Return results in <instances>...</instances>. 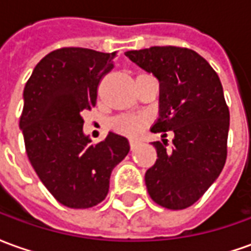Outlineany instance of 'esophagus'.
<instances>
[{
    "instance_id": "esophagus-1",
    "label": "esophagus",
    "mask_w": 251,
    "mask_h": 251,
    "mask_svg": "<svg viewBox=\"0 0 251 251\" xmlns=\"http://www.w3.org/2000/svg\"><path fill=\"white\" fill-rule=\"evenodd\" d=\"M129 145H130V149L133 151V149L136 148V141H134V140H130V141H129Z\"/></svg>"
}]
</instances>
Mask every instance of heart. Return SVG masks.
<instances>
[{
	"label": "heart",
	"mask_w": 251,
	"mask_h": 251,
	"mask_svg": "<svg viewBox=\"0 0 251 251\" xmlns=\"http://www.w3.org/2000/svg\"><path fill=\"white\" fill-rule=\"evenodd\" d=\"M147 117L144 115H120L111 121V127L115 131L127 137H136L147 125Z\"/></svg>",
	"instance_id": "heart-1"
}]
</instances>
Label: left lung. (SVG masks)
I'll list each match as a JSON object with an SVG mask.
<instances>
[{
    "label": "left lung",
    "instance_id": "8db88e82",
    "mask_svg": "<svg viewBox=\"0 0 251 251\" xmlns=\"http://www.w3.org/2000/svg\"><path fill=\"white\" fill-rule=\"evenodd\" d=\"M125 55L160 82V117L153 133L172 130V147L153 142L157 160L145 174L149 196L184 210L204 195L226 164L230 113L218 74L188 48L151 47Z\"/></svg>",
    "mask_w": 251,
    "mask_h": 251
}]
</instances>
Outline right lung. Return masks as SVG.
<instances>
[{"instance_id":"obj_1","label":"right lung","mask_w":251,"mask_h":251,"mask_svg":"<svg viewBox=\"0 0 251 251\" xmlns=\"http://www.w3.org/2000/svg\"><path fill=\"white\" fill-rule=\"evenodd\" d=\"M117 52L66 47L37 63L24 88L20 117L25 151L46 188L60 204L90 208L107 196L111 171L129 153L125 137L109 133L91 144L83 111L97 104L100 80Z\"/></svg>"}]
</instances>
